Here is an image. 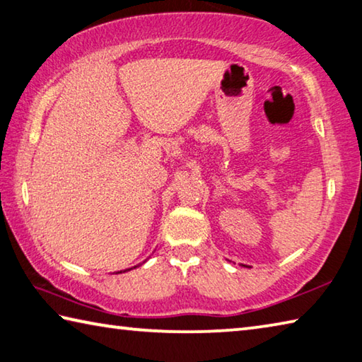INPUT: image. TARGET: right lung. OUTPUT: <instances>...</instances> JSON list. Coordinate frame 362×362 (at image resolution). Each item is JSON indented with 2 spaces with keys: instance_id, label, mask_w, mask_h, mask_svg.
Returning <instances> with one entry per match:
<instances>
[{
  "instance_id": "right-lung-1",
  "label": "right lung",
  "mask_w": 362,
  "mask_h": 362,
  "mask_svg": "<svg viewBox=\"0 0 362 362\" xmlns=\"http://www.w3.org/2000/svg\"><path fill=\"white\" fill-rule=\"evenodd\" d=\"M134 267H136V266H134ZM127 271H129V269H127ZM127 271H123V272H127ZM120 272H122V271H120Z\"/></svg>"
}]
</instances>
